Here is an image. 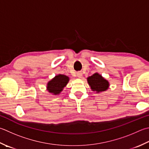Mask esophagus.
I'll use <instances>...</instances> for the list:
<instances>
[{
  "instance_id": "34e87169",
  "label": "esophagus",
  "mask_w": 149,
  "mask_h": 149,
  "mask_svg": "<svg viewBox=\"0 0 149 149\" xmlns=\"http://www.w3.org/2000/svg\"><path fill=\"white\" fill-rule=\"evenodd\" d=\"M82 76H83V74L81 72H79L77 73V77L78 78H81V77H82Z\"/></svg>"
}]
</instances>
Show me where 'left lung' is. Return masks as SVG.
I'll list each match as a JSON object with an SVG mask.
<instances>
[{
	"label": "left lung",
	"instance_id": "8db88e82",
	"mask_svg": "<svg viewBox=\"0 0 149 149\" xmlns=\"http://www.w3.org/2000/svg\"><path fill=\"white\" fill-rule=\"evenodd\" d=\"M87 81L91 90L92 91L96 92V93L106 91L109 89L110 86L109 81L105 79L98 73H95L91 76L87 77Z\"/></svg>",
	"mask_w": 149,
	"mask_h": 149
}]
</instances>
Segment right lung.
Here are the masks:
<instances>
[{"label": "right lung", "mask_w": 149, "mask_h": 149, "mask_svg": "<svg viewBox=\"0 0 149 149\" xmlns=\"http://www.w3.org/2000/svg\"><path fill=\"white\" fill-rule=\"evenodd\" d=\"M70 80L69 77L63 74H58L49 81L46 84V90L53 95H59L67 85Z\"/></svg>", "instance_id": "obj_1"}]
</instances>
